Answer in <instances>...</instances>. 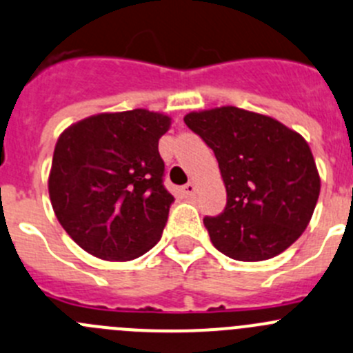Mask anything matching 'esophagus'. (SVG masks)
<instances>
[{
  "mask_svg": "<svg viewBox=\"0 0 353 353\" xmlns=\"http://www.w3.org/2000/svg\"><path fill=\"white\" fill-rule=\"evenodd\" d=\"M183 193H184V196H193V194L196 193V184L188 183L186 186L183 188Z\"/></svg>",
  "mask_w": 353,
  "mask_h": 353,
  "instance_id": "34e87169",
  "label": "esophagus"
}]
</instances>
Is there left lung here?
Here are the masks:
<instances>
[{"mask_svg": "<svg viewBox=\"0 0 353 353\" xmlns=\"http://www.w3.org/2000/svg\"><path fill=\"white\" fill-rule=\"evenodd\" d=\"M215 153L228 205L205 217L210 241L229 259L260 262L285 252L312 219L321 177L302 134L276 119L238 107L184 117Z\"/></svg>", "mask_w": 353, "mask_h": 353, "instance_id": "obj_1", "label": "left lung"}]
</instances>
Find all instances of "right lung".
<instances>
[{
  "label": "right lung",
  "mask_w": 353,
  "mask_h": 353,
  "mask_svg": "<svg viewBox=\"0 0 353 353\" xmlns=\"http://www.w3.org/2000/svg\"><path fill=\"white\" fill-rule=\"evenodd\" d=\"M170 122L136 108L91 115L61 132L48 191L58 222L82 250L125 262L162 238L174 196L162 184L159 139Z\"/></svg>",
  "instance_id": "right-lung-1"
}]
</instances>
